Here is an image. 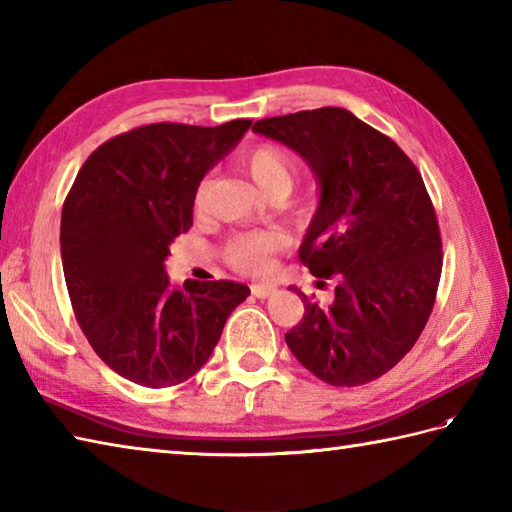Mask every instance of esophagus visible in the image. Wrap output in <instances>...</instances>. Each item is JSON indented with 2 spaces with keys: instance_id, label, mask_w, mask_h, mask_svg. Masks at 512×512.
<instances>
[{
  "instance_id": "obj_1",
  "label": "esophagus",
  "mask_w": 512,
  "mask_h": 512,
  "mask_svg": "<svg viewBox=\"0 0 512 512\" xmlns=\"http://www.w3.org/2000/svg\"><path fill=\"white\" fill-rule=\"evenodd\" d=\"M275 290H277L275 286H268V284H253V286H250V292H253L257 299H266L270 295H275Z\"/></svg>"
}]
</instances>
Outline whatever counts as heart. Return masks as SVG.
<instances>
[{"label": "heart", "mask_w": 512, "mask_h": 512, "mask_svg": "<svg viewBox=\"0 0 512 512\" xmlns=\"http://www.w3.org/2000/svg\"><path fill=\"white\" fill-rule=\"evenodd\" d=\"M242 169L259 191L270 195H288L297 182V165L284 149L259 145L242 158ZM286 246V237L277 231H255L233 237L226 246V259L242 273H262L270 266V257Z\"/></svg>", "instance_id": "b5f03b06"}]
</instances>
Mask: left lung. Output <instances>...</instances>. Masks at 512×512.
<instances>
[{"mask_svg":"<svg viewBox=\"0 0 512 512\" xmlns=\"http://www.w3.org/2000/svg\"><path fill=\"white\" fill-rule=\"evenodd\" d=\"M253 132L297 151L321 191L299 259L336 281L334 301L319 306L292 288L306 312L286 334L290 352L334 387L376 380L411 350L436 303L442 239L420 171L343 107L264 118Z\"/></svg>","mask_w":512,"mask_h":512,"instance_id":"obj_1","label":"left lung"}]
</instances>
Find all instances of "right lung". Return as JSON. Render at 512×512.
<instances>
[{
  "label": "right lung",
  "mask_w": 512,
  "mask_h": 512,
  "mask_svg": "<svg viewBox=\"0 0 512 512\" xmlns=\"http://www.w3.org/2000/svg\"><path fill=\"white\" fill-rule=\"evenodd\" d=\"M250 123L136 127L92 151L63 202L61 262L76 321L101 361L136 385L191 378L250 295L222 279L173 286L165 273L202 178Z\"/></svg>",
  "instance_id": "right-lung-1"
}]
</instances>
